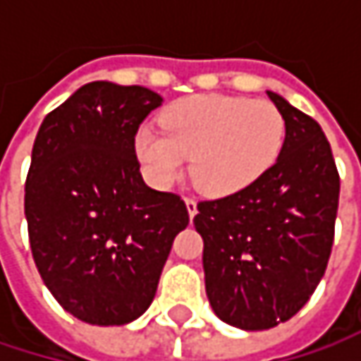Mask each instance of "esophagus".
<instances>
[{
  "instance_id": "obj_1",
  "label": "esophagus",
  "mask_w": 361,
  "mask_h": 361,
  "mask_svg": "<svg viewBox=\"0 0 361 361\" xmlns=\"http://www.w3.org/2000/svg\"><path fill=\"white\" fill-rule=\"evenodd\" d=\"M185 207H188V215H190V219L198 213V209H196V200L194 198H185Z\"/></svg>"
}]
</instances>
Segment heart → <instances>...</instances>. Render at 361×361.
<instances>
[{
  "label": "heart",
  "instance_id": "heart-1",
  "mask_svg": "<svg viewBox=\"0 0 361 361\" xmlns=\"http://www.w3.org/2000/svg\"><path fill=\"white\" fill-rule=\"evenodd\" d=\"M161 129L135 133V154L157 185H171L185 169L194 185L213 198L247 190L280 159L286 118L265 100L236 96H192L161 114Z\"/></svg>",
  "mask_w": 361,
  "mask_h": 361
}]
</instances>
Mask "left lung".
Returning a JSON list of instances; mask_svg holds the SVG:
<instances>
[{
    "instance_id": "8db88e82",
    "label": "left lung",
    "mask_w": 361,
    "mask_h": 361,
    "mask_svg": "<svg viewBox=\"0 0 361 361\" xmlns=\"http://www.w3.org/2000/svg\"><path fill=\"white\" fill-rule=\"evenodd\" d=\"M267 96L286 118L278 163L243 192L200 200L194 217L209 303L243 330L274 328L310 301L330 259L341 190L322 127Z\"/></svg>"
}]
</instances>
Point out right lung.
Here are the masks:
<instances>
[{"label":"right lung","instance_id":"add662e5","mask_svg":"<svg viewBox=\"0 0 361 361\" xmlns=\"http://www.w3.org/2000/svg\"><path fill=\"white\" fill-rule=\"evenodd\" d=\"M163 98L94 81L41 123L25 183L29 243L41 280L81 322L121 326L152 303L185 202L146 185L135 133Z\"/></svg>","mask_w":361,"mask_h":361}]
</instances>
